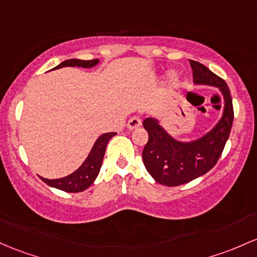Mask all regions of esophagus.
<instances>
[{
	"label": "esophagus",
	"mask_w": 257,
	"mask_h": 257,
	"mask_svg": "<svg viewBox=\"0 0 257 257\" xmlns=\"http://www.w3.org/2000/svg\"><path fill=\"white\" fill-rule=\"evenodd\" d=\"M126 126H128V129H131V131L139 128V126H142V119H140L139 117H137V115H135V117H132L131 119L128 120Z\"/></svg>",
	"instance_id": "34e87169"
}]
</instances>
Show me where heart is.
Masks as SVG:
<instances>
[{
  "mask_svg": "<svg viewBox=\"0 0 257 257\" xmlns=\"http://www.w3.org/2000/svg\"><path fill=\"white\" fill-rule=\"evenodd\" d=\"M178 80H179V75L177 74L176 72H172L171 73V75H170V81L172 84H176V83H178Z\"/></svg>",
  "mask_w": 257,
  "mask_h": 257,
  "instance_id": "obj_1",
  "label": "heart"
}]
</instances>
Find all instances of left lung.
Returning a JSON list of instances; mask_svg holds the SVG:
<instances>
[{"instance_id": "1", "label": "left lung", "mask_w": 257, "mask_h": 257, "mask_svg": "<svg viewBox=\"0 0 257 257\" xmlns=\"http://www.w3.org/2000/svg\"><path fill=\"white\" fill-rule=\"evenodd\" d=\"M190 66L194 83L218 87L224 100L223 113L208 133L191 142L174 139L156 118L144 120L149 134L143 150L144 165L152 178L167 187H178L207 173L221 157L233 124V102L227 83L199 62L190 61Z\"/></svg>"}]
</instances>
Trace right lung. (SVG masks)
Segmentation results:
<instances>
[{
    "label": "right lung",
    "instance_id": "1",
    "mask_svg": "<svg viewBox=\"0 0 257 257\" xmlns=\"http://www.w3.org/2000/svg\"><path fill=\"white\" fill-rule=\"evenodd\" d=\"M98 60H67L58 64L53 69H60L63 67H81V68H92L98 63ZM117 133H105L97 138L95 142L94 146H92L91 151L87 155L86 160L84 161L83 165L78 168L77 171L73 172L69 176L63 177V178L58 179H47L44 177H40L42 182L46 183L50 187L60 189V190L67 191V193H80L87 189L92 183L95 182L96 177L98 176L100 172L101 165H102L103 156H105L106 146L108 140L113 138Z\"/></svg>",
    "mask_w": 257,
    "mask_h": 257
}]
</instances>
